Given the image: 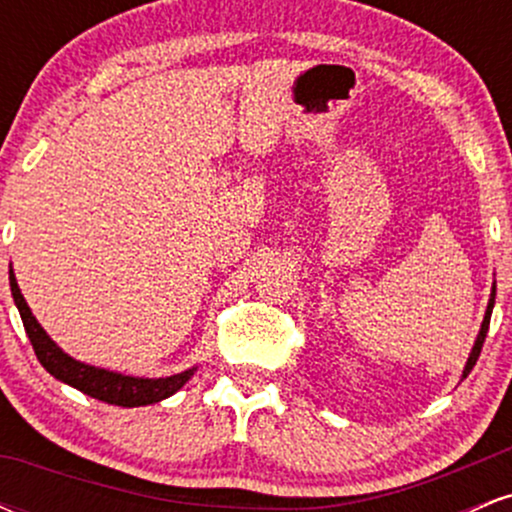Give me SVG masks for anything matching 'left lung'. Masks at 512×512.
<instances>
[{
    "label": "left lung",
    "instance_id": "left-lung-1",
    "mask_svg": "<svg viewBox=\"0 0 512 512\" xmlns=\"http://www.w3.org/2000/svg\"><path fill=\"white\" fill-rule=\"evenodd\" d=\"M493 301H496V286H493V293H491V301H489V308H486L484 322H481V332H479L477 342H474V349H472V354H469V361H467V366H464V373H462V378H467V375H469V373H472L474 363H477V358H479V354H481V346H484L486 332H489V322H491V310H493Z\"/></svg>",
    "mask_w": 512,
    "mask_h": 512
}]
</instances>
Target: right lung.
Segmentation results:
<instances>
[{
    "mask_svg": "<svg viewBox=\"0 0 512 512\" xmlns=\"http://www.w3.org/2000/svg\"><path fill=\"white\" fill-rule=\"evenodd\" d=\"M9 286L38 361L43 363V368L48 370L50 375H55V378L62 380V383L76 387V390H81L84 395L101 399V402L115 404V407H144V404L161 402V399L175 395V392L190 380V375L195 373V368H192V370H185V373L170 375V378H156V380L129 378V375L113 373V370L93 368V366H86V363L74 361V358L64 354L60 346L45 334L43 327L38 325V320L33 317L31 308H28L26 301H23L14 272H9Z\"/></svg>",
    "mask_w": 512,
    "mask_h": 512,
    "instance_id": "add662e5",
    "label": "right lung"
}]
</instances>
